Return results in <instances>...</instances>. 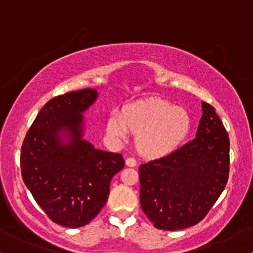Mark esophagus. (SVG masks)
Segmentation results:
<instances>
[{"label":"esophagus","mask_w":253,"mask_h":253,"mask_svg":"<svg viewBox=\"0 0 253 253\" xmlns=\"http://www.w3.org/2000/svg\"><path fill=\"white\" fill-rule=\"evenodd\" d=\"M126 165H127V167L134 168V167H136V161L134 158H127L126 159Z\"/></svg>","instance_id":"34e87169"}]
</instances>
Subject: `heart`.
<instances>
[{"instance_id": "obj_1", "label": "heart", "mask_w": 253, "mask_h": 253, "mask_svg": "<svg viewBox=\"0 0 253 253\" xmlns=\"http://www.w3.org/2000/svg\"><path fill=\"white\" fill-rule=\"evenodd\" d=\"M191 129V118L185 109L158 97L128 103L120 114L107 120V133L115 139L135 134V147L145 158H162L178 149Z\"/></svg>"}]
</instances>
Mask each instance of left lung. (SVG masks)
I'll return each mask as SVG.
<instances>
[{"instance_id": "1", "label": "left lung", "mask_w": 253, "mask_h": 253, "mask_svg": "<svg viewBox=\"0 0 253 253\" xmlns=\"http://www.w3.org/2000/svg\"><path fill=\"white\" fill-rule=\"evenodd\" d=\"M228 172V133L214 107L202 102L196 138L139 168L141 210L159 229L196 225L221 195Z\"/></svg>"}]
</instances>
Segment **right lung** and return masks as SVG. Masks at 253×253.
<instances>
[{
	"mask_svg": "<svg viewBox=\"0 0 253 253\" xmlns=\"http://www.w3.org/2000/svg\"><path fill=\"white\" fill-rule=\"evenodd\" d=\"M97 96V90L88 88L52 98L21 147L26 187L52 221L65 227H82L100 213L110 179L125 167L123 155L95 149L83 139V113Z\"/></svg>",
	"mask_w": 253,
	"mask_h": 253,
	"instance_id": "1",
	"label": "right lung"
}]
</instances>
